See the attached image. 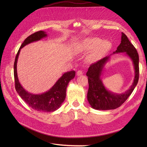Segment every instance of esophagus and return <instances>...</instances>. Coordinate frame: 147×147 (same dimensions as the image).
<instances>
[{"label": "esophagus", "mask_w": 147, "mask_h": 147, "mask_svg": "<svg viewBox=\"0 0 147 147\" xmlns=\"http://www.w3.org/2000/svg\"><path fill=\"white\" fill-rule=\"evenodd\" d=\"M77 75L78 76H80V75H83V72L82 70H78L77 72Z\"/></svg>", "instance_id": "obj_1"}]
</instances>
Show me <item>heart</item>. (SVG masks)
Instances as JSON below:
<instances>
[{"mask_svg": "<svg viewBox=\"0 0 147 147\" xmlns=\"http://www.w3.org/2000/svg\"><path fill=\"white\" fill-rule=\"evenodd\" d=\"M82 49L84 51H91L96 50L94 51L93 57L100 56L102 53L107 51L110 48V44L108 42H103L99 38H88L84 39L81 43Z\"/></svg>", "mask_w": 147, "mask_h": 147, "instance_id": "heart-1", "label": "heart"}]
</instances>
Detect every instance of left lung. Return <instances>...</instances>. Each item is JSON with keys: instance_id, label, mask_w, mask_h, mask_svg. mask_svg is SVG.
Instances as JSON below:
<instances>
[{"instance_id": "obj_1", "label": "left lung", "mask_w": 147, "mask_h": 147, "mask_svg": "<svg viewBox=\"0 0 147 147\" xmlns=\"http://www.w3.org/2000/svg\"><path fill=\"white\" fill-rule=\"evenodd\" d=\"M124 52L132 59L134 67L135 77L132 84L127 91L122 94H115L110 92L105 88L100 78L102 69L109 60L110 56H106L91 64L86 73L89 83L87 98L92 108L102 110L117 109L127 100L134 91L139 77V55L136 48L129 40L126 35L122 32L121 43L113 53Z\"/></svg>"}]
</instances>
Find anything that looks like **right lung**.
<instances>
[{"mask_svg": "<svg viewBox=\"0 0 147 147\" xmlns=\"http://www.w3.org/2000/svg\"><path fill=\"white\" fill-rule=\"evenodd\" d=\"M47 34L42 30L38 31L26 38L18 51L14 63V78L15 89L20 96L31 108L38 112H51L58 109L66 96V89L71 80L75 77L74 70L64 73L50 90L41 94H34L26 91L21 85L17 74V61L21 49L34 42L46 37Z\"/></svg>", "mask_w": 147, "mask_h": 147, "instance_id": "right-lung-1", "label": "right lung"}]
</instances>
